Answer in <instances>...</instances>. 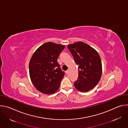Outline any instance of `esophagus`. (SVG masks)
I'll list each match as a JSON object with an SVG mask.
<instances>
[{
    "label": "esophagus",
    "instance_id": "obj_1",
    "mask_svg": "<svg viewBox=\"0 0 128 128\" xmlns=\"http://www.w3.org/2000/svg\"><path fill=\"white\" fill-rule=\"evenodd\" d=\"M66 74H69V70H66Z\"/></svg>",
    "mask_w": 128,
    "mask_h": 128
}]
</instances>
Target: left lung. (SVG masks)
Here are the masks:
<instances>
[{
  "label": "left lung",
  "mask_w": 128,
  "mask_h": 128,
  "mask_svg": "<svg viewBox=\"0 0 128 128\" xmlns=\"http://www.w3.org/2000/svg\"><path fill=\"white\" fill-rule=\"evenodd\" d=\"M67 47L78 66V78L74 82V86L82 92L93 89L102 75V62L99 54L94 48L81 42Z\"/></svg>",
  "instance_id": "8db88e82"
}]
</instances>
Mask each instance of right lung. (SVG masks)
I'll use <instances>...</instances> for the list:
<instances>
[{
	"label": "right lung",
	"mask_w": 128,
	"mask_h": 128,
	"mask_svg": "<svg viewBox=\"0 0 128 128\" xmlns=\"http://www.w3.org/2000/svg\"><path fill=\"white\" fill-rule=\"evenodd\" d=\"M64 48V45L46 42L35 50L30 60L29 69L31 82L35 88L43 94H54L59 88L65 74L57 60Z\"/></svg>",
	"instance_id": "right-lung-1"
}]
</instances>
